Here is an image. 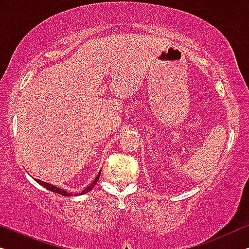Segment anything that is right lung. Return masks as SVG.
Listing matches in <instances>:
<instances>
[{
  "mask_svg": "<svg viewBox=\"0 0 249 249\" xmlns=\"http://www.w3.org/2000/svg\"><path fill=\"white\" fill-rule=\"evenodd\" d=\"M99 177H101V171L98 172L97 177H96V179H95L94 181H92V182H91L90 184H89L86 189H84L83 191L79 192V194H69V192H67L66 190H62V189H60V188L54 187V185H53V184H51V183H47V182H44V181L38 180V179H36V182H38L39 184H41L42 187L46 188L47 190L53 191V192H55V194H59V195H62V196H80V195L87 194V192H89L90 190H92V188L95 187V184H96V183H97V181H98V179H99Z\"/></svg>",
  "mask_w": 249,
  "mask_h": 249,
  "instance_id": "right-lung-1",
  "label": "right lung"
}]
</instances>
